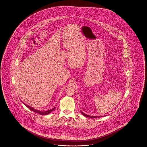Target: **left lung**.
<instances>
[{
    "mask_svg": "<svg viewBox=\"0 0 147 147\" xmlns=\"http://www.w3.org/2000/svg\"><path fill=\"white\" fill-rule=\"evenodd\" d=\"M81 113L84 115V116H85V117H89V118H100V117H104V116H89V115H88L87 114H85L84 113H83V112H82L81 111Z\"/></svg>",
    "mask_w": 147,
    "mask_h": 147,
    "instance_id": "left-lung-1",
    "label": "left lung"
}]
</instances>
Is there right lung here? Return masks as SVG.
<instances>
[{
  "label": "right lung",
  "instance_id": "1",
  "mask_svg": "<svg viewBox=\"0 0 147 147\" xmlns=\"http://www.w3.org/2000/svg\"><path fill=\"white\" fill-rule=\"evenodd\" d=\"M21 101L27 107H28V108L30 110L34 111V112H35V113H37L38 114H40L41 115H47L49 114L51 112H52L53 110L55 109V108H56V107H55V108H53L51 109L48 110L46 111H39V110H38L37 109H35L34 108H32V107H31L28 106L27 105H26V103H24L22 101Z\"/></svg>",
  "mask_w": 147,
  "mask_h": 147
}]
</instances>
